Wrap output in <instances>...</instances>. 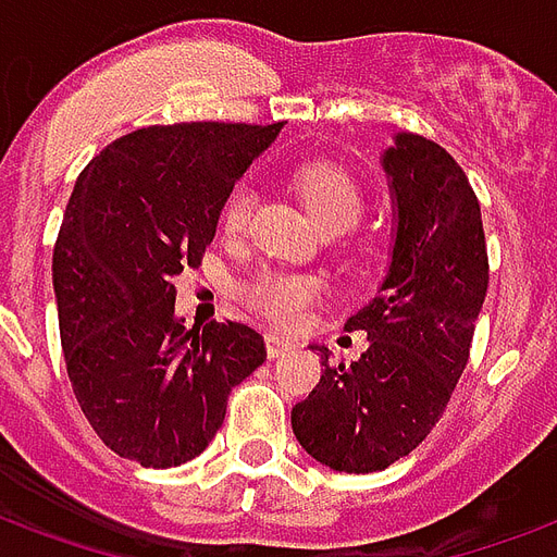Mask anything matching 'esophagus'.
<instances>
[{
	"mask_svg": "<svg viewBox=\"0 0 557 557\" xmlns=\"http://www.w3.org/2000/svg\"><path fill=\"white\" fill-rule=\"evenodd\" d=\"M265 350H269L271 359H277V356L288 354V350H295V342L280 333H265Z\"/></svg>",
	"mask_w": 557,
	"mask_h": 557,
	"instance_id": "1",
	"label": "esophagus"
}]
</instances>
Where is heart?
I'll return each instance as SVG.
<instances>
[{
  "mask_svg": "<svg viewBox=\"0 0 557 557\" xmlns=\"http://www.w3.org/2000/svg\"><path fill=\"white\" fill-rule=\"evenodd\" d=\"M295 189L312 212V219L326 231H345L359 222L364 210L359 181L345 165L330 160H312L300 165L295 172ZM250 212H253L250 186H233L222 203V231L227 236H242L248 231ZM318 295H321V280L312 274H288V271H262L242 292L245 304L253 312H260L277 326L300 324Z\"/></svg>",
  "mask_w": 557,
  "mask_h": 557,
  "instance_id": "heart-1",
  "label": "heart"
}]
</instances>
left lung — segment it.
Segmentation results:
<instances>
[{"instance_id": "8db88e82", "label": "left lung", "mask_w": 557, "mask_h": 557, "mask_svg": "<svg viewBox=\"0 0 557 557\" xmlns=\"http://www.w3.org/2000/svg\"><path fill=\"white\" fill-rule=\"evenodd\" d=\"M397 198L388 277L345 330H364L359 362L333 364L292 409L300 447L345 473L409 456L456 392L487 292V245L476 193L447 148L397 134L385 157Z\"/></svg>"}]
</instances>
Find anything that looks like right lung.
<instances>
[{"mask_svg":"<svg viewBox=\"0 0 557 557\" xmlns=\"http://www.w3.org/2000/svg\"><path fill=\"white\" fill-rule=\"evenodd\" d=\"M274 125L177 122L113 139L75 181L52 253L72 392L116 456L177 467L222 430L231 388L265 362L239 321L175 318V277L198 269L236 177Z\"/></svg>","mask_w":557,"mask_h":557,"instance_id":"right-lung-1","label":"right lung"}]
</instances>
